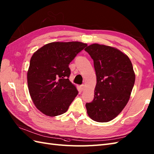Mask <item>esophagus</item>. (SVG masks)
Listing matches in <instances>:
<instances>
[{
  "instance_id": "34e87169",
  "label": "esophagus",
  "mask_w": 154,
  "mask_h": 154,
  "mask_svg": "<svg viewBox=\"0 0 154 154\" xmlns=\"http://www.w3.org/2000/svg\"><path fill=\"white\" fill-rule=\"evenodd\" d=\"M85 85L84 84H82V85H80V88H81V89H82V91H84V90L85 89Z\"/></svg>"
}]
</instances>
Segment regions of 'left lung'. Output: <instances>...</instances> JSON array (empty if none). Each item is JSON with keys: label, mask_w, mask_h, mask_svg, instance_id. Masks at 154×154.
Instances as JSON below:
<instances>
[{"label": "left lung", "mask_w": 154, "mask_h": 154, "mask_svg": "<svg viewBox=\"0 0 154 154\" xmlns=\"http://www.w3.org/2000/svg\"><path fill=\"white\" fill-rule=\"evenodd\" d=\"M91 56L97 76L94 99L86 103L88 114L97 122L115 118L130 98L135 81L128 56L118 49L93 44L85 49Z\"/></svg>", "instance_id": "8db88e82"}]
</instances>
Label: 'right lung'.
Returning <instances> with one entry per match:
<instances>
[{
  "label": "right lung",
  "instance_id": "obj_1",
  "mask_svg": "<svg viewBox=\"0 0 154 154\" xmlns=\"http://www.w3.org/2000/svg\"><path fill=\"white\" fill-rule=\"evenodd\" d=\"M88 46L80 42H51L33 54L27 72L30 95L35 106L54 117L68 110L78 91L69 78L70 63Z\"/></svg>",
  "mask_w": 154,
  "mask_h": 154
}]
</instances>
